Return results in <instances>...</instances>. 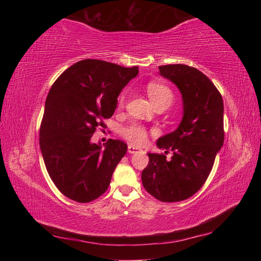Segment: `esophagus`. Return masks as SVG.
<instances>
[{"mask_svg": "<svg viewBox=\"0 0 261 261\" xmlns=\"http://www.w3.org/2000/svg\"><path fill=\"white\" fill-rule=\"evenodd\" d=\"M143 149H141L140 147H137V146H134V145H129L127 146V152H129L130 154H134V153H138V152H141Z\"/></svg>", "mask_w": 261, "mask_h": 261, "instance_id": "esophagus-1", "label": "esophagus"}]
</instances>
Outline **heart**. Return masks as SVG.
<instances>
[{"label":"heart","instance_id":"1","mask_svg":"<svg viewBox=\"0 0 261 261\" xmlns=\"http://www.w3.org/2000/svg\"><path fill=\"white\" fill-rule=\"evenodd\" d=\"M147 94L151 99L152 103L155 106L160 105H167L169 106L174 100V94L168 86L163 85V84L152 82L149 83L146 87ZM124 101V94L121 96V102ZM122 135L125 139H127L134 144H141L146 139V131L139 124H131L129 126L124 127L122 130Z\"/></svg>","mask_w":261,"mask_h":261}]
</instances>
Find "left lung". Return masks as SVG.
Wrapping results in <instances>:
<instances>
[{"instance_id": "8db88e82", "label": "left lung", "mask_w": 261, "mask_h": 261, "mask_svg": "<svg viewBox=\"0 0 261 261\" xmlns=\"http://www.w3.org/2000/svg\"><path fill=\"white\" fill-rule=\"evenodd\" d=\"M182 94L183 116L177 129L156 141L165 154L148 153L141 173L145 190L163 202L185 200L206 182L216 154L223 145V100L204 73L184 64L159 67ZM168 150L173 156L167 159Z\"/></svg>"}]
</instances>
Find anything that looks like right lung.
Wrapping results in <instances>:
<instances>
[{
    "label": "right lung",
    "instance_id": "add662e5",
    "mask_svg": "<svg viewBox=\"0 0 261 261\" xmlns=\"http://www.w3.org/2000/svg\"><path fill=\"white\" fill-rule=\"evenodd\" d=\"M138 67L124 68L100 60H83L68 68L47 95L40 127V149L56 188L78 202H90L107 191L127 145L117 139L92 143L116 109L117 98Z\"/></svg>",
    "mask_w": 261,
    "mask_h": 261
}]
</instances>
